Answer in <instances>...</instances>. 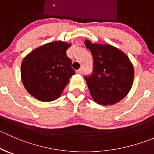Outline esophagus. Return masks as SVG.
Returning a JSON list of instances; mask_svg holds the SVG:
<instances>
[{"label": "esophagus", "mask_w": 154, "mask_h": 154, "mask_svg": "<svg viewBox=\"0 0 154 154\" xmlns=\"http://www.w3.org/2000/svg\"><path fill=\"white\" fill-rule=\"evenodd\" d=\"M76 72H77V73H79V74L82 73V68H80V69H78V70L76 71Z\"/></svg>", "instance_id": "1"}]
</instances>
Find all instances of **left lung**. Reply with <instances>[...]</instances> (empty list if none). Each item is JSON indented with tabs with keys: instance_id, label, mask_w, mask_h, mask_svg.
I'll list each match as a JSON object with an SVG mask.
<instances>
[{
	"instance_id": "8db88e82",
	"label": "left lung",
	"mask_w": 154,
	"mask_h": 154,
	"mask_svg": "<svg viewBox=\"0 0 154 154\" xmlns=\"http://www.w3.org/2000/svg\"><path fill=\"white\" fill-rule=\"evenodd\" d=\"M85 44L93 57L92 75L85 76L91 97L101 105L116 104L132 88L134 65L126 54L113 46L89 40Z\"/></svg>"
}]
</instances>
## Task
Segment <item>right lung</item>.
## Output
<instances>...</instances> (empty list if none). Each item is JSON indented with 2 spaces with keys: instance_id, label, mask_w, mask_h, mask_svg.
<instances>
[{
  "instance_id": "add662e5",
  "label": "right lung",
  "mask_w": 154,
  "mask_h": 154,
  "mask_svg": "<svg viewBox=\"0 0 154 154\" xmlns=\"http://www.w3.org/2000/svg\"><path fill=\"white\" fill-rule=\"evenodd\" d=\"M70 43H47L28 54L21 63V81L26 91L42 101L58 99L75 74L66 55Z\"/></svg>"
}]
</instances>
